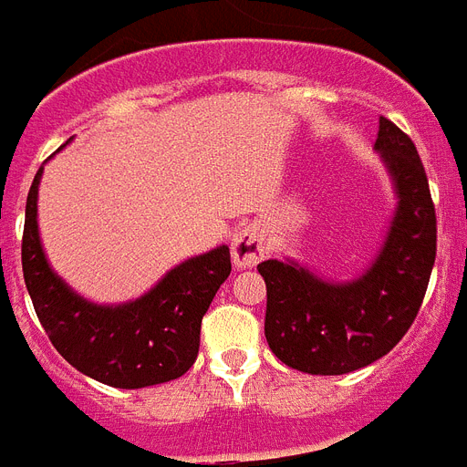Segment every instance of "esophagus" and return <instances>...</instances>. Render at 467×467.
Segmentation results:
<instances>
[{
	"label": "esophagus",
	"mask_w": 467,
	"mask_h": 467,
	"mask_svg": "<svg viewBox=\"0 0 467 467\" xmlns=\"http://www.w3.org/2000/svg\"><path fill=\"white\" fill-rule=\"evenodd\" d=\"M266 252V234L259 225H244L233 234V261L237 268L256 266Z\"/></svg>",
	"instance_id": "obj_1"
}]
</instances>
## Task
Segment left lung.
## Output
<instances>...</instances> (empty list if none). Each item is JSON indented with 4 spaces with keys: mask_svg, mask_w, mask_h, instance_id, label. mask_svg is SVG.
I'll list each match as a JSON object with an SVG mask.
<instances>
[{
    "mask_svg": "<svg viewBox=\"0 0 467 467\" xmlns=\"http://www.w3.org/2000/svg\"><path fill=\"white\" fill-rule=\"evenodd\" d=\"M377 150L396 182L391 233L359 280L333 285L305 268L264 261L266 331L273 355L306 374H348L391 352L418 317L437 259V213L410 136L379 119Z\"/></svg>",
    "mask_w": 467,
    "mask_h": 467,
    "instance_id": "left-lung-1",
    "label": "left lung"
}]
</instances>
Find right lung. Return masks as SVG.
<instances>
[{
  "instance_id": "1",
  "label": "right lung",
  "mask_w": 467,
  "mask_h": 467,
  "mask_svg": "<svg viewBox=\"0 0 467 467\" xmlns=\"http://www.w3.org/2000/svg\"><path fill=\"white\" fill-rule=\"evenodd\" d=\"M36 172L26 201L21 264L47 338L71 367L115 389H143L182 377L199 355L201 319L233 271L230 249L189 259L148 295L122 306L90 305L47 266L37 237Z\"/></svg>"
}]
</instances>
